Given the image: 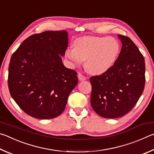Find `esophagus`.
<instances>
[{
    "label": "esophagus",
    "instance_id": "1",
    "mask_svg": "<svg viewBox=\"0 0 154 154\" xmlns=\"http://www.w3.org/2000/svg\"><path fill=\"white\" fill-rule=\"evenodd\" d=\"M78 77H79V80H80V81H83V80H86V77L84 75L80 74V73H79V75H78Z\"/></svg>",
    "mask_w": 154,
    "mask_h": 154
}]
</instances>
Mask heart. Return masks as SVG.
Here are the masks:
<instances>
[{
  "mask_svg": "<svg viewBox=\"0 0 154 154\" xmlns=\"http://www.w3.org/2000/svg\"><path fill=\"white\" fill-rule=\"evenodd\" d=\"M74 47L65 51V57L72 67H85L91 74L101 75L113 66L120 52V45L112 37L84 36L75 39Z\"/></svg>",
  "mask_w": 154,
  "mask_h": 154,
  "instance_id": "b5f03b06",
  "label": "heart"
}]
</instances>
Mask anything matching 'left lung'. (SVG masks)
<instances>
[{
	"label": "left lung",
	"instance_id": "left-lung-1",
	"mask_svg": "<svg viewBox=\"0 0 154 154\" xmlns=\"http://www.w3.org/2000/svg\"><path fill=\"white\" fill-rule=\"evenodd\" d=\"M118 37L122 45L114 66L90 79L91 106L106 118H120L130 112L143 92L145 82L143 56L130 38Z\"/></svg>",
	"mask_w": 154,
	"mask_h": 154
}]
</instances>
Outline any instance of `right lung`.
<instances>
[{"label":"right lung","instance_id":"1","mask_svg":"<svg viewBox=\"0 0 154 154\" xmlns=\"http://www.w3.org/2000/svg\"><path fill=\"white\" fill-rule=\"evenodd\" d=\"M67 45L66 31H46L29 36L12 55L9 92L30 116L51 119L64 111L69 95L78 84L77 73L62 63Z\"/></svg>","mask_w":154,"mask_h":154}]
</instances>
